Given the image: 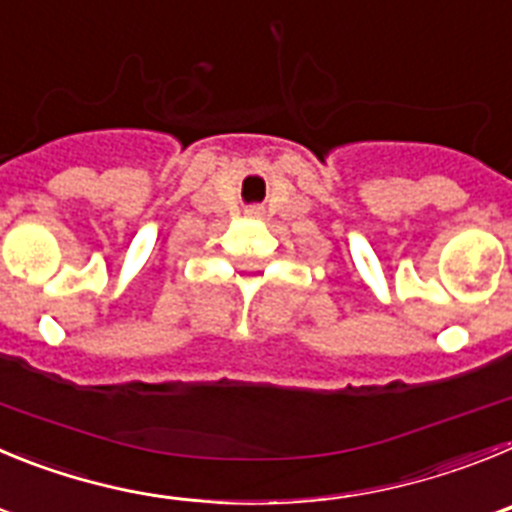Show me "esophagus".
Here are the masks:
<instances>
[{"mask_svg":"<svg viewBox=\"0 0 512 512\" xmlns=\"http://www.w3.org/2000/svg\"><path fill=\"white\" fill-rule=\"evenodd\" d=\"M248 215H251V217H256V215H259V210H248Z\"/></svg>","mask_w":512,"mask_h":512,"instance_id":"1","label":"esophagus"}]
</instances>
